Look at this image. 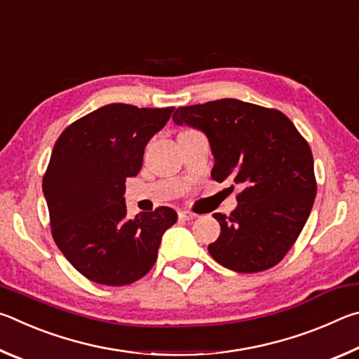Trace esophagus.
<instances>
[{
  "mask_svg": "<svg viewBox=\"0 0 359 359\" xmlns=\"http://www.w3.org/2000/svg\"><path fill=\"white\" fill-rule=\"evenodd\" d=\"M179 217L182 218V220L190 222V220H196L198 214H194V212H188V210H180L179 212Z\"/></svg>",
  "mask_w": 359,
  "mask_h": 359,
  "instance_id": "34e87169",
  "label": "esophagus"
}]
</instances>
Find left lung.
I'll return each instance as SVG.
<instances>
[{"label": "left lung", "instance_id": "left-lung-1", "mask_svg": "<svg viewBox=\"0 0 359 359\" xmlns=\"http://www.w3.org/2000/svg\"><path fill=\"white\" fill-rule=\"evenodd\" d=\"M172 120L208 136L212 179L242 185L231 215L214 214L220 236L209 245L210 257L244 274L280 263L317 194L312 150L293 121L277 109L233 98L179 107Z\"/></svg>", "mask_w": 359, "mask_h": 359}]
</instances>
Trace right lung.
I'll return each instance as SVG.
<instances>
[{
    "label": "right lung",
    "mask_w": 359,
    "mask_h": 359,
    "mask_svg": "<svg viewBox=\"0 0 359 359\" xmlns=\"http://www.w3.org/2000/svg\"><path fill=\"white\" fill-rule=\"evenodd\" d=\"M174 107L102 106L66 128L53 145L42 179L52 238L88 280L123 287L154 267L171 208L126 218L125 182L142 168L145 145Z\"/></svg>",
    "instance_id": "1"
}]
</instances>
